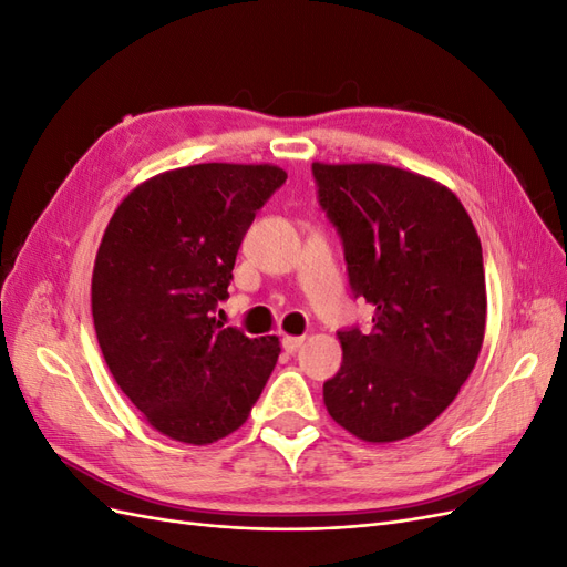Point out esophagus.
<instances>
[{
  "instance_id": "esophagus-1",
  "label": "esophagus",
  "mask_w": 567,
  "mask_h": 567,
  "mask_svg": "<svg viewBox=\"0 0 567 567\" xmlns=\"http://www.w3.org/2000/svg\"><path fill=\"white\" fill-rule=\"evenodd\" d=\"M305 342V336H284L281 338V346L286 352H296Z\"/></svg>"
}]
</instances>
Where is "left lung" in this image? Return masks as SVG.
Listing matches in <instances>:
<instances>
[{
	"label": "left lung",
	"mask_w": 567,
	"mask_h": 567,
	"mask_svg": "<svg viewBox=\"0 0 567 567\" xmlns=\"http://www.w3.org/2000/svg\"><path fill=\"white\" fill-rule=\"evenodd\" d=\"M319 205L346 250L371 331H338L340 371L323 383L331 419L367 442L431 425L471 375L485 338L483 246L461 200L381 163H312Z\"/></svg>",
	"instance_id": "8db88e82"
}]
</instances>
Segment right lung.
<instances>
[{
  "label": "right lung",
  "mask_w": 567,
  "mask_h": 567,
  "mask_svg": "<svg viewBox=\"0 0 567 567\" xmlns=\"http://www.w3.org/2000/svg\"><path fill=\"white\" fill-rule=\"evenodd\" d=\"M277 165L200 163L151 177L117 205L92 274L106 364L158 433L210 444L241 427L279 359V338L217 321Z\"/></svg>",
  "instance_id": "add662e5"
}]
</instances>
